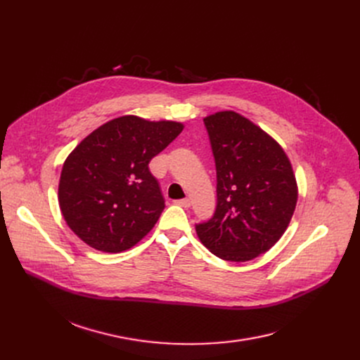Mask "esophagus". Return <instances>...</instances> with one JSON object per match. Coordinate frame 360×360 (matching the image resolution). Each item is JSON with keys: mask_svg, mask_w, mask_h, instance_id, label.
I'll list each match as a JSON object with an SVG mask.
<instances>
[{"mask_svg": "<svg viewBox=\"0 0 360 360\" xmlns=\"http://www.w3.org/2000/svg\"><path fill=\"white\" fill-rule=\"evenodd\" d=\"M175 204H178V205H181V207H185V209H186V207L191 205V201L188 200V198H184V200H176Z\"/></svg>", "mask_w": 360, "mask_h": 360, "instance_id": "obj_1", "label": "esophagus"}]
</instances>
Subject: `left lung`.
Returning a JSON list of instances; mask_svg holds the SVG:
<instances>
[{"label":"left lung","mask_w":360,"mask_h":360,"mask_svg":"<svg viewBox=\"0 0 360 360\" xmlns=\"http://www.w3.org/2000/svg\"><path fill=\"white\" fill-rule=\"evenodd\" d=\"M217 170L214 216L197 224L204 247L221 259L245 262L267 252L286 232L297 182L283 147L235 110L204 118Z\"/></svg>","instance_id":"1"}]
</instances>
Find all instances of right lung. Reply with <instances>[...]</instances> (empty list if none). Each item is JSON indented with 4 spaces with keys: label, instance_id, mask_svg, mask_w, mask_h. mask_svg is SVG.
<instances>
[{
    "label": "right lung",
    "instance_id": "right-lung-1",
    "mask_svg": "<svg viewBox=\"0 0 360 360\" xmlns=\"http://www.w3.org/2000/svg\"><path fill=\"white\" fill-rule=\"evenodd\" d=\"M182 129L176 121L124 115L91 131L61 170L58 202L68 228L102 252H122L139 243L165 209L148 163Z\"/></svg>",
    "mask_w": 360,
    "mask_h": 360
}]
</instances>
